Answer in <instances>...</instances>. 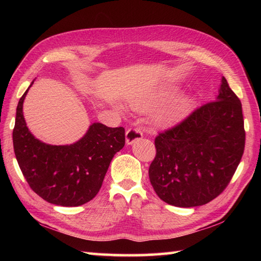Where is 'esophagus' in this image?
<instances>
[{"label": "esophagus", "mask_w": 261, "mask_h": 261, "mask_svg": "<svg viewBox=\"0 0 261 261\" xmlns=\"http://www.w3.org/2000/svg\"><path fill=\"white\" fill-rule=\"evenodd\" d=\"M142 137H143V135H142V131L140 129H137V127H131V129H129L125 132L126 145L127 146L132 145V143H135L136 141L140 140Z\"/></svg>", "instance_id": "34e87169"}]
</instances>
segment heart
Segmentation results:
<instances>
[{
  "instance_id": "heart-1",
  "label": "heart",
  "mask_w": 261,
  "mask_h": 261,
  "mask_svg": "<svg viewBox=\"0 0 261 261\" xmlns=\"http://www.w3.org/2000/svg\"><path fill=\"white\" fill-rule=\"evenodd\" d=\"M181 92V86L177 84L160 85L148 91L132 101V107L138 111H147L176 97ZM192 105V98L188 95L180 96L174 102L166 105L156 115V122L159 125H167L181 118Z\"/></svg>"
}]
</instances>
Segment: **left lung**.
<instances>
[{
  "label": "left lung",
  "instance_id": "left-lung-1",
  "mask_svg": "<svg viewBox=\"0 0 261 261\" xmlns=\"http://www.w3.org/2000/svg\"><path fill=\"white\" fill-rule=\"evenodd\" d=\"M240 99L222 77L216 101L159 134L149 179L160 199L178 207L206 204L223 192L245 150Z\"/></svg>",
  "mask_w": 261,
  "mask_h": 261
}]
</instances>
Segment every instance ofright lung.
Returning <instances> with one entry per match:
<instances>
[{
  "instance_id": "1",
  "label": "right lung",
  "mask_w": 261,
  "mask_h": 261,
  "mask_svg": "<svg viewBox=\"0 0 261 261\" xmlns=\"http://www.w3.org/2000/svg\"><path fill=\"white\" fill-rule=\"evenodd\" d=\"M33 82L29 88L32 86ZM16 108L13 148L20 169L32 191L60 206H80L96 196L114 154L124 147V129L94 122L79 141L54 146L28 129L23 102Z\"/></svg>"
}]
</instances>
